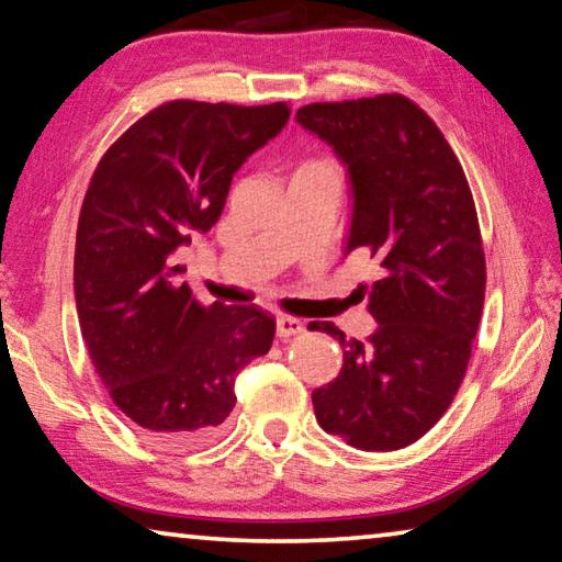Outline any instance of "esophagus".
Masks as SVG:
<instances>
[{"mask_svg": "<svg viewBox=\"0 0 562 562\" xmlns=\"http://www.w3.org/2000/svg\"><path fill=\"white\" fill-rule=\"evenodd\" d=\"M304 331V325L297 317H278V337L280 339H290V337H297Z\"/></svg>", "mask_w": 562, "mask_h": 562, "instance_id": "obj_1", "label": "esophagus"}]
</instances>
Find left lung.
<instances>
[{
    "mask_svg": "<svg viewBox=\"0 0 562 562\" xmlns=\"http://www.w3.org/2000/svg\"><path fill=\"white\" fill-rule=\"evenodd\" d=\"M297 121L347 164V252L367 247L382 265L369 290L372 337L315 327L345 349L339 376L312 392L315 416L355 449H404L451 406L479 331L486 255L473 193L449 140L404 93L307 103Z\"/></svg>",
    "mask_w": 562,
    "mask_h": 562,
    "instance_id": "left-lung-1",
    "label": "left lung"
}]
</instances>
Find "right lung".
<instances>
[{
    "label": "right lung",
    "mask_w": 562,
    "mask_h": 562,
    "mask_svg": "<svg viewBox=\"0 0 562 562\" xmlns=\"http://www.w3.org/2000/svg\"><path fill=\"white\" fill-rule=\"evenodd\" d=\"M288 119L284 101H166L93 170L76 227V312L111 402L150 441L215 436L235 406L237 372L272 347L268 312L198 304L176 282L173 252L217 223L235 170Z\"/></svg>",
    "instance_id": "1"
}]
</instances>
